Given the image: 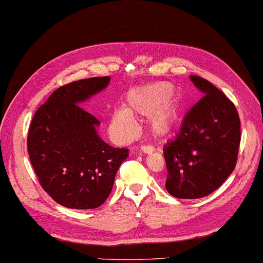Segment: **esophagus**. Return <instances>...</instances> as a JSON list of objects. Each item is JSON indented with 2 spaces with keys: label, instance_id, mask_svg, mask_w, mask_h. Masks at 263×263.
I'll return each instance as SVG.
<instances>
[{
  "label": "esophagus",
  "instance_id": "obj_1",
  "mask_svg": "<svg viewBox=\"0 0 263 263\" xmlns=\"http://www.w3.org/2000/svg\"><path fill=\"white\" fill-rule=\"evenodd\" d=\"M140 150L142 151L143 153H146V154H150L154 151V147L152 145H142L140 147Z\"/></svg>",
  "mask_w": 263,
  "mask_h": 263
}]
</instances>
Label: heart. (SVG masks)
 Instances as JSON below:
<instances>
[{"label": "heart", "mask_w": 263, "mask_h": 263, "mask_svg": "<svg viewBox=\"0 0 263 263\" xmlns=\"http://www.w3.org/2000/svg\"><path fill=\"white\" fill-rule=\"evenodd\" d=\"M172 89L170 83L156 82L130 90L125 99V109H118L111 116L109 131L112 139L120 144L133 139L138 126L132 116L147 117V123L157 133L169 130L180 114Z\"/></svg>", "instance_id": "heart-1"}]
</instances>
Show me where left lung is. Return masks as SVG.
<instances>
[{
  "mask_svg": "<svg viewBox=\"0 0 263 263\" xmlns=\"http://www.w3.org/2000/svg\"><path fill=\"white\" fill-rule=\"evenodd\" d=\"M190 80L204 96L163 149L165 189L178 199L203 198L217 190L234 170L241 140L234 104L205 79Z\"/></svg>",
  "mask_w": 263,
  "mask_h": 263,
  "instance_id": "obj_1",
  "label": "left lung"
}]
</instances>
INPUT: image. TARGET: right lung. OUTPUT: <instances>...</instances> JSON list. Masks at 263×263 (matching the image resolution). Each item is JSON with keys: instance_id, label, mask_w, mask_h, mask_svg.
I'll return each instance as SVG.
<instances>
[{"instance_id": "right-lung-1", "label": "right lung", "mask_w": 263, "mask_h": 263, "mask_svg": "<svg viewBox=\"0 0 263 263\" xmlns=\"http://www.w3.org/2000/svg\"><path fill=\"white\" fill-rule=\"evenodd\" d=\"M110 77L90 78L60 86L35 112L28 152L40 184L59 204L96 209L110 196L129 150L99 137L100 121L80 105L104 90Z\"/></svg>"}]
</instances>
